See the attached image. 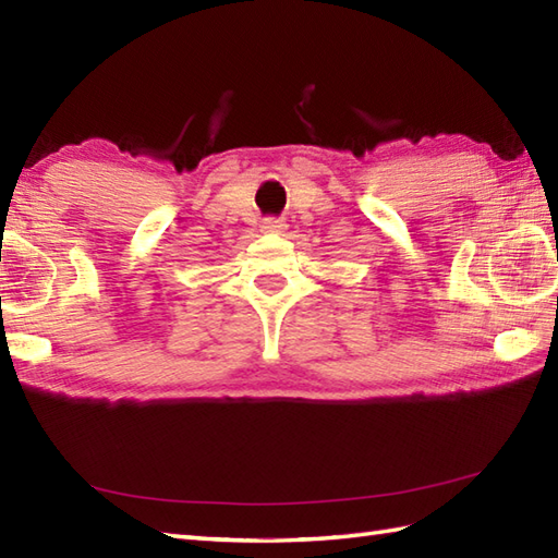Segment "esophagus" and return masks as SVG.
<instances>
[{
    "mask_svg": "<svg viewBox=\"0 0 558 558\" xmlns=\"http://www.w3.org/2000/svg\"><path fill=\"white\" fill-rule=\"evenodd\" d=\"M286 228H288V222L282 218H268V220H264V225H260V230L264 232H286Z\"/></svg>",
    "mask_w": 558,
    "mask_h": 558,
    "instance_id": "1",
    "label": "esophagus"
}]
</instances>
